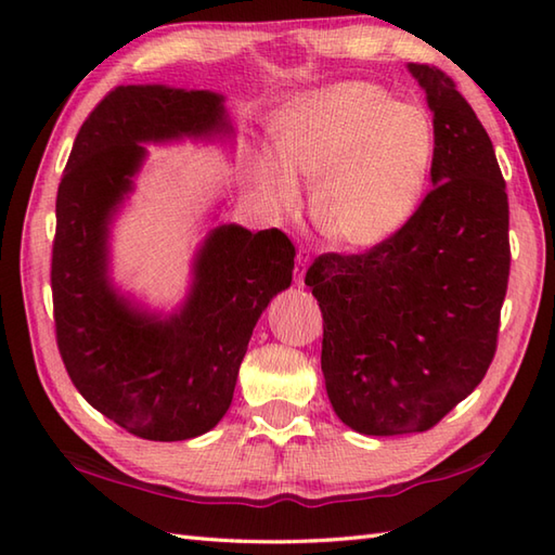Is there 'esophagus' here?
I'll return each instance as SVG.
<instances>
[{
  "label": "esophagus",
  "mask_w": 555,
  "mask_h": 555,
  "mask_svg": "<svg viewBox=\"0 0 555 555\" xmlns=\"http://www.w3.org/2000/svg\"><path fill=\"white\" fill-rule=\"evenodd\" d=\"M308 267H310V255L300 250L298 257H296V269H293V271H296V284L298 286L305 284V271H308Z\"/></svg>",
  "instance_id": "1"
}]
</instances>
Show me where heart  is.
<instances>
[{
    "mask_svg": "<svg viewBox=\"0 0 555 555\" xmlns=\"http://www.w3.org/2000/svg\"><path fill=\"white\" fill-rule=\"evenodd\" d=\"M271 150L247 171L274 211L300 203L310 181V219L340 250H374L403 231L420 209L436 162L434 116L398 102L367 80H340L281 104L269 119Z\"/></svg>",
    "mask_w": 555,
    "mask_h": 555,
    "instance_id": "obj_1",
    "label": "heart"
}]
</instances>
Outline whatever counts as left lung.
Segmentation results:
<instances>
[{"instance_id":"left-lung-1","label":"left lung","mask_w":555,"mask_h":555,"mask_svg":"<svg viewBox=\"0 0 555 555\" xmlns=\"http://www.w3.org/2000/svg\"><path fill=\"white\" fill-rule=\"evenodd\" d=\"M436 124L431 191L396 238L326 253L305 284L324 317L322 372L340 422L427 431L485 379L508 288V195L485 126L455 82L408 64Z\"/></svg>"}]
</instances>
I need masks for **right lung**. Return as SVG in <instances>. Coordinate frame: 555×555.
Returning a JSON list of instances; mask_svg holds the SVG:
<instances>
[{
	"instance_id": "add662e5",
	"label": "right lung",
	"mask_w": 555,
	"mask_h": 555,
	"mask_svg": "<svg viewBox=\"0 0 555 555\" xmlns=\"http://www.w3.org/2000/svg\"><path fill=\"white\" fill-rule=\"evenodd\" d=\"M223 95L169 86L114 88L74 140L56 193L52 296L70 382L140 439L185 441L231 405L259 314L293 281L296 247L279 229H209L183 302L147 310L109 276L112 223L135 191L150 143L233 140Z\"/></svg>"
}]
</instances>
